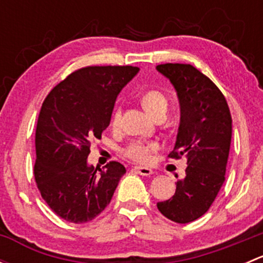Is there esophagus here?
<instances>
[{
    "label": "esophagus",
    "instance_id": "1",
    "mask_svg": "<svg viewBox=\"0 0 263 263\" xmlns=\"http://www.w3.org/2000/svg\"><path fill=\"white\" fill-rule=\"evenodd\" d=\"M135 171L137 172V173L140 174V176H144V177H147V176H151V174L154 173L153 169L147 168V166H135Z\"/></svg>",
    "mask_w": 263,
    "mask_h": 263
}]
</instances>
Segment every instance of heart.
<instances>
[{"mask_svg":"<svg viewBox=\"0 0 263 263\" xmlns=\"http://www.w3.org/2000/svg\"><path fill=\"white\" fill-rule=\"evenodd\" d=\"M141 105L153 118H156L159 116H165L169 102L168 98L159 90H147L141 95ZM119 117H121V110L116 109L113 115V124L118 123ZM156 148L158 146L154 142L134 140L122 148V154L136 163H146L150 160L151 154L156 151Z\"/></svg>","mask_w":263,"mask_h":263,"instance_id":"1","label":"heart"}]
</instances>
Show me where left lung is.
I'll return each instance as SVG.
<instances>
[{
    "mask_svg": "<svg viewBox=\"0 0 263 263\" xmlns=\"http://www.w3.org/2000/svg\"><path fill=\"white\" fill-rule=\"evenodd\" d=\"M156 70L172 82L181 107L177 141L168 156L184 155L188 165L176 195L156 206L172 221L187 224L210 209L225 181L232 116L219 87L192 65L164 63Z\"/></svg>",
    "mask_w": 263,
    "mask_h": 263,
    "instance_id": "obj_1",
    "label": "left lung"
}]
</instances>
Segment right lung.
Listing matches in <instances>:
<instances>
[{"instance_id": "1", "label": "right lung", "mask_w": 263, "mask_h": 263, "mask_svg": "<svg viewBox=\"0 0 263 263\" xmlns=\"http://www.w3.org/2000/svg\"><path fill=\"white\" fill-rule=\"evenodd\" d=\"M134 66H89L55 85L42 104L35 131L34 177L42 197L61 219L81 224L113 197L126 168L87 164L92 139L109 126L121 90L139 72Z\"/></svg>"}]
</instances>
